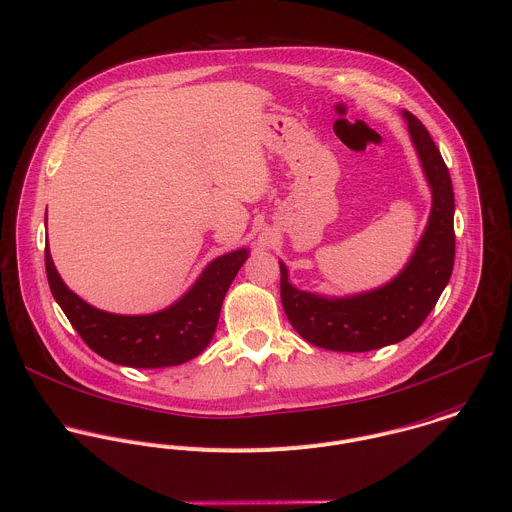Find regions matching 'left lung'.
Here are the masks:
<instances>
[{"label":"left lung","instance_id":"left-lung-1","mask_svg":"<svg viewBox=\"0 0 512 512\" xmlns=\"http://www.w3.org/2000/svg\"><path fill=\"white\" fill-rule=\"evenodd\" d=\"M422 172L432 190L426 230L402 272L388 284L326 298L294 288L280 262V298L294 330L310 344L336 352H368L410 336L430 314L454 266V192L448 168L428 130L402 112Z\"/></svg>","mask_w":512,"mask_h":512}]
</instances>
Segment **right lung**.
<instances>
[{
  "mask_svg": "<svg viewBox=\"0 0 512 512\" xmlns=\"http://www.w3.org/2000/svg\"><path fill=\"white\" fill-rule=\"evenodd\" d=\"M246 258L248 248H240L212 260L178 302L140 316L112 314L84 302L60 278L48 246L46 272L56 302L94 352L122 366L166 368L192 360L210 344L224 296Z\"/></svg>",
  "mask_w": 512,
  "mask_h": 512,
  "instance_id": "right-lung-1",
  "label": "right lung"
}]
</instances>
